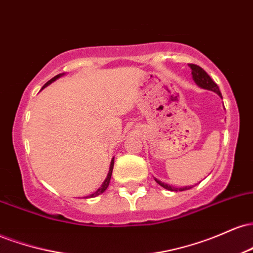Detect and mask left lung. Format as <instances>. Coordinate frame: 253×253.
Instances as JSON below:
<instances>
[{
  "mask_svg": "<svg viewBox=\"0 0 253 253\" xmlns=\"http://www.w3.org/2000/svg\"><path fill=\"white\" fill-rule=\"evenodd\" d=\"M189 66L191 69V76H193L194 82H195L197 85L200 86V88L206 89V90H211V91L215 92V94H217L220 97L222 98L221 91H220L219 86H217V84L214 82L213 80H211V76L207 74V72L203 70L202 68H200L199 65H195V64H190ZM155 181L158 183L159 185H162V187L165 188V189H168L170 191H184V190L191 189V188H193L191 185H188V187H182V188L172 187V185L167 184V183L159 181V179H157L156 177H155Z\"/></svg>",
  "mask_w": 253,
  "mask_h": 253,
  "instance_id": "1",
  "label": "left lung"
}]
</instances>
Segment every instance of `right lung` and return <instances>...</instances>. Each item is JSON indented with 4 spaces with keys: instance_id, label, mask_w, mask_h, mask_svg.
<instances>
[{
    "instance_id": "1",
    "label": "right lung",
    "mask_w": 253,
    "mask_h": 253,
    "mask_svg": "<svg viewBox=\"0 0 253 253\" xmlns=\"http://www.w3.org/2000/svg\"><path fill=\"white\" fill-rule=\"evenodd\" d=\"M64 75H65V74H59V75H57V76H54L53 78H52V80L48 81L47 83H46V84H43V86H42V90L43 88H46V86H47V85H50V84H51L52 82H54V81L58 80V78H60V77H62V76H64ZM113 167H114V158H113V159H112V162H110V165H109V171H108V175H107L106 179H104V181H103L102 185H101V187L98 188V189H97L96 191H95V193L90 194V195H88V196H84V199H90V197H96V196L100 195V194H102L103 191H106V189H107V188H108V185H109V182H110V177H112V172H113Z\"/></svg>"
}]
</instances>
